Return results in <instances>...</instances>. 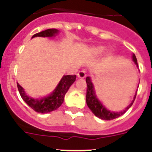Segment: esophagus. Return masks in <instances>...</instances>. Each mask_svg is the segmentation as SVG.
Here are the masks:
<instances>
[{"mask_svg":"<svg viewBox=\"0 0 152 152\" xmlns=\"http://www.w3.org/2000/svg\"><path fill=\"white\" fill-rule=\"evenodd\" d=\"M77 76H78L79 78H80V79L85 78L86 77L85 71H83V70H81V71H80L78 73H77Z\"/></svg>","mask_w":152,"mask_h":152,"instance_id":"esophagus-1","label":"esophagus"}]
</instances>
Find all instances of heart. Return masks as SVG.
Listing matches in <instances>:
<instances>
[{"label":"heart","instance_id":"heart-1","mask_svg":"<svg viewBox=\"0 0 152 152\" xmlns=\"http://www.w3.org/2000/svg\"><path fill=\"white\" fill-rule=\"evenodd\" d=\"M105 48H104L103 46H97V47H95V48L92 50V52L96 55H99L100 53L103 52Z\"/></svg>","mask_w":152,"mask_h":152}]
</instances>
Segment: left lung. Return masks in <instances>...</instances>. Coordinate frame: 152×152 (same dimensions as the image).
<instances>
[{"mask_svg": "<svg viewBox=\"0 0 152 152\" xmlns=\"http://www.w3.org/2000/svg\"><path fill=\"white\" fill-rule=\"evenodd\" d=\"M132 60L133 61L135 62V64L137 66H138V64H137V57L135 56V54L132 55ZM86 83H87V95H86V102H87V105L89 107L91 112H92L94 114H95L96 117L101 118V119H103V120H113V119H115V118L120 117L122 114L126 112V111L129 110V109L131 107V106L133 103L135 99H136V95H135L134 99L133 101L131 102L129 106H128L127 108L125 109V110L121 111V112H111V111L106 110L105 107H104L102 103L100 102L98 99L96 98L95 95V91H94V88H93V84L91 81L90 77H87L86 78Z\"/></svg>", "mask_w": 152, "mask_h": 152, "instance_id": "8db88e82", "label": "left lung"}]
</instances>
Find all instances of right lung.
Wrapping results in <instances>:
<instances>
[{"label": "right lung", "instance_id": "obj_1", "mask_svg": "<svg viewBox=\"0 0 152 152\" xmlns=\"http://www.w3.org/2000/svg\"><path fill=\"white\" fill-rule=\"evenodd\" d=\"M57 32L58 31L57 29L50 28V29L45 30V31H42L34 34L32 38H34V37H52L55 34H57ZM76 78V75L64 76L62 77L61 80L60 81L59 84L57 85L54 91L50 96L43 98L42 99H34L28 97L25 94L24 91L19 83H17V88L20 96L23 99V101L31 108L33 109L35 112L41 113H50L51 111L57 110L61 106V104L64 102V95L69 90V88H70V86L75 82Z\"/></svg>", "mask_w": 152, "mask_h": 152}]
</instances>
